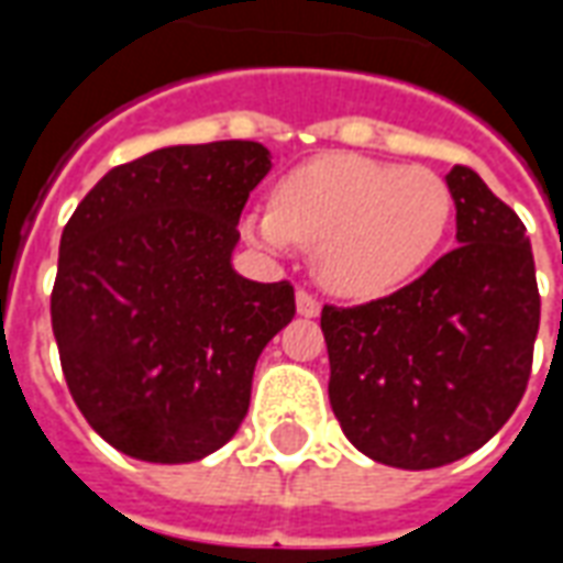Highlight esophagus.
Listing matches in <instances>:
<instances>
[{"mask_svg":"<svg viewBox=\"0 0 563 563\" xmlns=\"http://www.w3.org/2000/svg\"><path fill=\"white\" fill-rule=\"evenodd\" d=\"M295 301H298V313H301V317H319V310H322V305L317 301V295H310L307 289H298Z\"/></svg>","mask_w":563,"mask_h":563,"instance_id":"34e87169","label":"esophagus"}]
</instances>
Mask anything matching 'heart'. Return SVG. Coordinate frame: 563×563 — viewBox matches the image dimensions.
Masks as SVG:
<instances>
[{
	"label": "heart",
	"instance_id": "b5f03b06",
	"mask_svg": "<svg viewBox=\"0 0 563 563\" xmlns=\"http://www.w3.org/2000/svg\"><path fill=\"white\" fill-rule=\"evenodd\" d=\"M452 189L431 168L329 153L283 177L271 210L244 220L250 241L317 246L322 286L343 298H377L416 277L452 222Z\"/></svg>",
	"mask_w": 563,
	"mask_h": 563
}]
</instances>
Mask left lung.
<instances>
[{
  "label": "left lung",
  "instance_id": "1",
  "mask_svg": "<svg viewBox=\"0 0 563 563\" xmlns=\"http://www.w3.org/2000/svg\"><path fill=\"white\" fill-rule=\"evenodd\" d=\"M459 246L398 292L322 307L331 410L367 459L428 471L471 455L516 413L540 329L525 222L455 165Z\"/></svg>",
  "mask_w": 563,
  "mask_h": 563
}]
</instances>
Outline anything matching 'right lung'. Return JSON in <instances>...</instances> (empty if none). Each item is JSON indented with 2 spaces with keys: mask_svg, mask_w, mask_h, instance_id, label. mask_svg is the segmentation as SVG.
Segmentation results:
<instances>
[{
  "mask_svg": "<svg viewBox=\"0 0 563 563\" xmlns=\"http://www.w3.org/2000/svg\"><path fill=\"white\" fill-rule=\"evenodd\" d=\"M268 168L256 141L153 150L104 174L63 229L59 365L84 419L132 459L186 464L225 446L258 355L292 322V283L232 268Z\"/></svg>",
  "mask_w": 563,
  "mask_h": 563,
  "instance_id": "obj_1",
  "label": "right lung"
}]
</instances>
